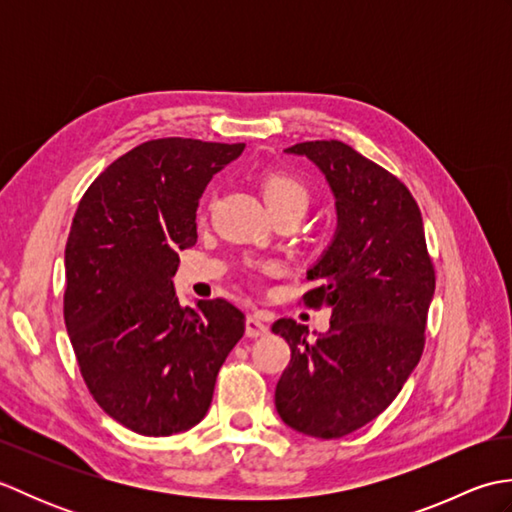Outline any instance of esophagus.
I'll list each match as a JSON object with an SVG mask.
<instances>
[{
	"instance_id": "1",
	"label": "esophagus",
	"mask_w": 512,
	"mask_h": 512,
	"mask_svg": "<svg viewBox=\"0 0 512 512\" xmlns=\"http://www.w3.org/2000/svg\"><path fill=\"white\" fill-rule=\"evenodd\" d=\"M270 332L268 323L259 317V314H250V317L246 319V334L250 336V339H259V336H266Z\"/></svg>"
}]
</instances>
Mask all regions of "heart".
I'll use <instances>...</instances> for the list:
<instances>
[{"label":"heart","instance_id":"b5f03b06","mask_svg":"<svg viewBox=\"0 0 512 512\" xmlns=\"http://www.w3.org/2000/svg\"><path fill=\"white\" fill-rule=\"evenodd\" d=\"M262 193L270 211L284 209V206H299L301 211H306L310 202V191L303 180L286 171L266 173L262 178Z\"/></svg>","mask_w":512,"mask_h":512}]
</instances>
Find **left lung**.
<instances>
[{
	"instance_id": "left-lung-1",
	"label": "left lung",
	"mask_w": 512,
	"mask_h": 512,
	"mask_svg": "<svg viewBox=\"0 0 512 512\" xmlns=\"http://www.w3.org/2000/svg\"><path fill=\"white\" fill-rule=\"evenodd\" d=\"M286 151L321 169L339 224L303 295L310 308H332L330 330L312 339L297 321L273 323L290 345L275 407L295 431L334 440L380 416L416 369L436 270L418 204L396 176L341 140Z\"/></svg>"
}]
</instances>
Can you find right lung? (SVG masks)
<instances>
[{"label": "right lung", "instance_id": "right-lung-1", "mask_svg": "<svg viewBox=\"0 0 512 512\" xmlns=\"http://www.w3.org/2000/svg\"><path fill=\"white\" fill-rule=\"evenodd\" d=\"M244 143L158 138L114 160L79 202L65 244L63 317L101 409L140 436H173L211 407L244 336L226 299L182 308L178 250L195 244L198 202Z\"/></svg>", "mask_w": 512, "mask_h": 512}]
</instances>
